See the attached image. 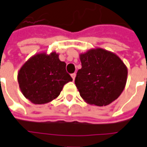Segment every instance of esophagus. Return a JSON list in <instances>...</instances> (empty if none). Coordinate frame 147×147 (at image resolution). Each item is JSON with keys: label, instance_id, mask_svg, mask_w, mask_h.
<instances>
[{"label": "esophagus", "instance_id": "esophagus-1", "mask_svg": "<svg viewBox=\"0 0 147 147\" xmlns=\"http://www.w3.org/2000/svg\"><path fill=\"white\" fill-rule=\"evenodd\" d=\"M71 77H72V79H73V80H75V78H76V73H73L71 75Z\"/></svg>", "mask_w": 147, "mask_h": 147}]
</instances>
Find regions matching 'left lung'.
Listing matches in <instances>:
<instances>
[{
  "label": "left lung",
  "instance_id": "obj_1",
  "mask_svg": "<svg viewBox=\"0 0 147 147\" xmlns=\"http://www.w3.org/2000/svg\"><path fill=\"white\" fill-rule=\"evenodd\" d=\"M82 67L75 84L80 95L91 105L107 106L115 101L125 88L127 67L116 54L101 48L80 55Z\"/></svg>",
  "mask_w": 147,
  "mask_h": 147
}]
</instances>
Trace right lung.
Listing matches in <instances>:
<instances>
[{"instance_id":"add662e5","label":"right lung","mask_w":147,"mask_h":147,"mask_svg":"<svg viewBox=\"0 0 147 147\" xmlns=\"http://www.w3.org/2000/svg\"><path fill=\"white\" fill-rule=\"evenodd\" d=\"M17 80L24 96L34 104H45L56 98L64 84L72 81L66 63L59 54L43 52L30 57L18 71Z\"/></svg>"}]
</instances>
